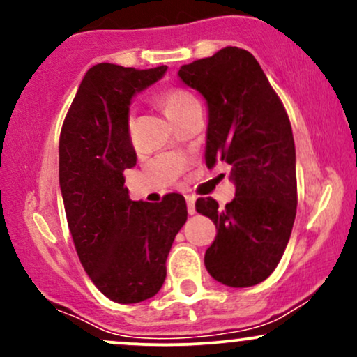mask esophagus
<instances>
[{
    "instance_id": "34e87169",
    "label": "esophagus",
    "mask_w": 357,
    "mask_h": 357,
    "mask_svg": "<svg viewBox=\"0 0 357 357\" xmlns=\"http://www.w3.org/2000/svg\"><path fill=\"white\" fill-rule=\"evenodd\" d=\"M195 196H191V195H188L186 196V204H188V213H190V215H195L196 213V208H195Z\"/></svg>"
}]
</instances>
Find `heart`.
<instances>
[{"instance_id":"heart-1","label":"heart","mask_w":357,"mask_h":357,"mask_svg":"<svg viewBox=\"0 0 357 357\" xmlns=\"http://www.w3.org/2000/svg\"><path fill=\"white\" fill-rule=\"evenodd\" d=\"M159 102L165 109L167 117H174L181 110L188 109L192 104H198V99L190 92V90L181 87H169L159 93Z\"/></svg>"}]
</instances>
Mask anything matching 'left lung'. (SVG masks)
I'll return each mask as SVG.
<instances>
[{
  "label": "left lung",
  "mask_w": 357,
  "mask_h": 357,
  "mask_svg": "<svg viewBox=\"0 0 357 357\" xmlns=\"http://www.w3.org/2000/svg\"><path fill=\"white\" fill-rule=\"evenodd\" d=\"M178 75L208 104L206 166L228 162L236 188L225 208L213 198L196 202V211L216 225L204 267L223 285H257L277 268L296 220L289 116L255 56L243 48H221L183 65Z\"/></svg>",
  "instance_id": "obj_1"
}]
</instances>
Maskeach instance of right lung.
I'll return each instance as SVG.
<instances>
[{
	"label": "right lung",
	"mask_w": 357,
	"mask_h": 357,
	"mask_svg": "<svg viewBox=\"0 0 357 357\" xmlns=\"http://www.w3.org/2000/svg\"><path fill=\"white\" fill-rule=\"evenodd\" d=\"M166 65L136 70L114 63L85 73L60 132L59 174L73 245L93 285L110 301L137 304L159 292L174 236L186 223V202H132L124 169L136 166L129 105L158 82Z\"/></svg>",
	"instance_id": "right-lung-1"
}]
</instances>
